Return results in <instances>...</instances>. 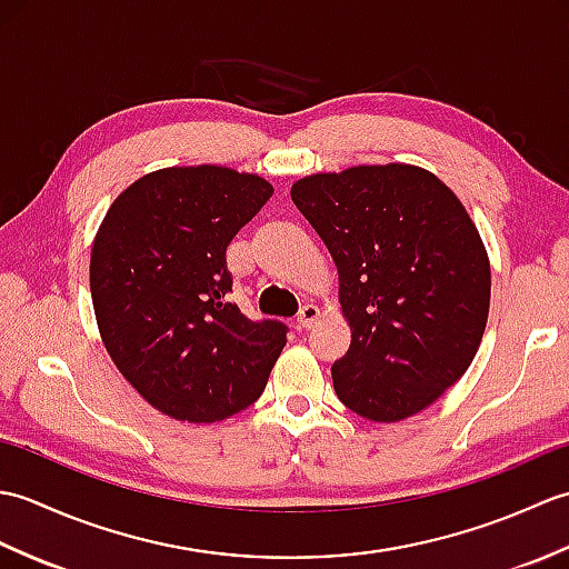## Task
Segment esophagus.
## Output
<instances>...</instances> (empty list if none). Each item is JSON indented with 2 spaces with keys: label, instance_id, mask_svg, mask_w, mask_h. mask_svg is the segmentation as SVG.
Wrapping results in <instances>:
<instances>
[{
  "label": "esophagus",
  "instance_id": "1",
  "mask_svg": "<svg viewBox=\"0 0 569 569\" xmlns=\"http://www.w3.org/2000/svg\"><path fill=\"white\" fill-rule=\"evenodd\" d=\"M320 320V308H316V306H306L303 310H300V316H298V320H296V328L303 332V330H310L312 325H316Z\"/></svg>",
  "mask_w": 569,
  "mask_h": 569
}]
</instances>
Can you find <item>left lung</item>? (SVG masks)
<instances>
[{
	"label": "left lung",
	"instance_id": "obj_1",
	"mask_svg": "<svg viewBox=\"0 0 569 569\" xmlns=\"http://www.w3.org/2000/svg\"><path fill=\"white\" fill-rule=\"evenodd\" d=\"M291 198L330 251L352 330L332 367L337 398L373 422L426 410L487 330L491 266L465 204L413 163L312 173Z\"/></svg>",
	"mask_w": 569,
	"mask_h": 569
}]
</instances>
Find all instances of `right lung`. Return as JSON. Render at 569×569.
<instances>
[{"mask_svg": "<svg viewBox=\"0 0 569 569\" xmlns=\"http://www.w3.org/2000/svg\"><path fill=\"white\" fill-rule=\"evenodd\" d=\"M271 196L269 180L227 166L159 168L119 192L94 234L90 291L102 345L168 418L239 413L281 357L283 325L251 322L224 300L227 244Z\"/></svg>", "mask_w": 569, "mask_h": 569, "instance_id": "1", "label": "right lung"}]
</instances>
